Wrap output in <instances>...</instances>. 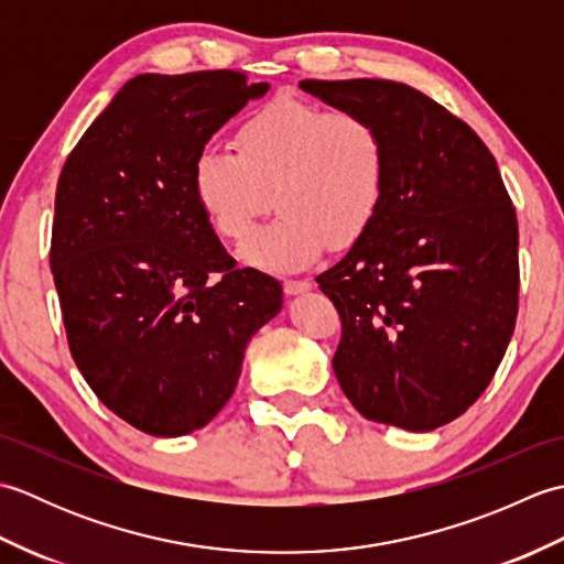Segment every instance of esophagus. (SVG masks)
I'll list each match as a JSON object with an SVG mask.
<instances>
[{"instance_id":"34e87169","label":"esophagus","mask_w":564,"mask_h":564,"mask_svg":"<svg viewBox=\"0 0 564 564\" xmlns=\"http://www.w3.org/2000/svg\"><path fill=\"white\" fill-rule=\"evenodd\" d=\"M310 289H313V283L310 281H285L283 283V291L289 295H301V293H307Z\"/></svg>"}]
</instances>
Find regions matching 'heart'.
<instances>
[{
    "label": "heart",
    "mask_w": 564,
    "mask_h": 564,
    "mask_svg": "<svg viewBox=\"0 0 564 564\" xmlns=\"http://www.w3.org/2000/svg\"><path fill=\"white\" fill-rule=\"evenodd\" d=\"M235 148L198 152L194 196L230 242L245 239L275 203L279 218L239 249L257 269L297 271L327 245H354L386 200V138L366 113L275 97L239 123Z\"/></svg>",
    "instance_id": "obj_1"
}]
</instances>
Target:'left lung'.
Returning <instances> with one entry per match:
<instances>
[{"label":"left lung","instance_id":"1","mask_svg":"<svg viewBox=\"0 0 564 564\" xmlns=\"http://www.w3.org/2000/svg\"><path fill=\"white\" fill-rule=\"evenodd\" d=\"M301 89L366 113L388 150L373 225L317 275L341 317L334 373L370 422L438 429L485 392L517 325V210L492 152L426 94L390 79Z\"/></svg>","mask_w":564,"mask_h":564}]
</instances>
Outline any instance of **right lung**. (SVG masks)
I'll use <instances>...</instances> for the list:
<instances>
[{
  "label": "right lung",
  "instance_id": "right-lung-1",
  "mask_svg": "<svg viewBox=\"0 0 564 564\" xmlns=\"http://www.w3.org/2000/svg\"><path fill=\"white\" fill-rule=\"evenodd\" d=\"M242 72L138 75L59 172L51 269L72 358L145 434L184 436L232 398L249 339L283 289L237 269L194 196L208 140L261 99Z\"/></svg>",
  "mask_w": 564,
  "mask_h": 564
}]
</instances>
